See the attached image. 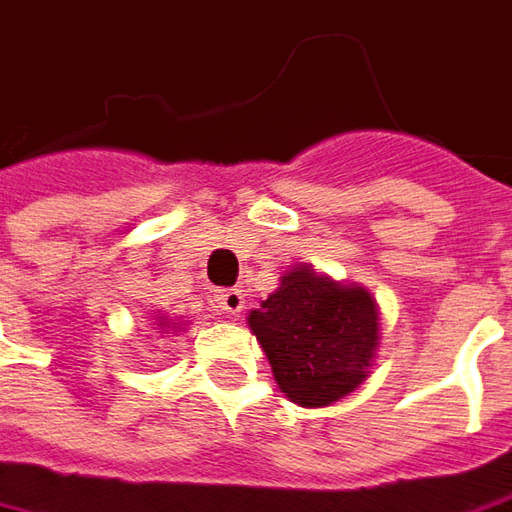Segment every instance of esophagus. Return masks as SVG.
I'll return each instance as SVG.
<instances>
[{"instance_id": "1", "label": "esophagus", "mask_w": 512, "mask_h": 512, "mask_svg": "<svg viewBox=\"0 0 512 512\" xmlns=\"http://www.w3.org/2000/svg\"><path fill=\"white\" fill-rule=\"evenodd\" d=\"M213 305L224 310L227 316H238L246 305L244 291L241 288H221V291L213 293Z\"/></svg>"}]
</instances>
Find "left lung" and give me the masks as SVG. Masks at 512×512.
Listing matches in <instances>:
<instances>
[{"instance_id":"1","label":"left lung","mask_w":512,"mask_h":512,"mask_svg":"<svg viewBox=\"0 0 512 512\" xmlns=\"http://www.w3.org/2000/svg\"><path fill=\"white\" fill-rule=\"evenodd\" d=\"M377 307L363 288H343L313 268H291L249 313L274 380L296 405L338 402L366 380L377 349Z\"/></svg>"}]
</instances>
